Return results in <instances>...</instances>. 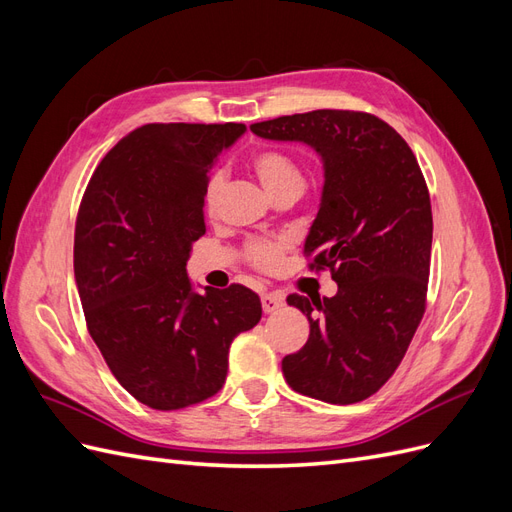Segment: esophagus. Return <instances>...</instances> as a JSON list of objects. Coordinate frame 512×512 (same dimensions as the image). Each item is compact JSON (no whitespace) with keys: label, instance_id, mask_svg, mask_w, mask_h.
<instances>
[{"label":"esophagus","instance_id":"obj_1","mask_svg":"<svg viewBox=\"0 0 512 512\" xmlns=\"http://www.w3.org/2000/svg\"><path fill=\"white\" fill-rule=\"evenodd\" d=\"M262 301V309H265L267 314L275 312V309H280L284 305V294L280 290H273V292H265L260 297Z\"/></svg>","mask_w":512,"mask_h":512}]
</instances>
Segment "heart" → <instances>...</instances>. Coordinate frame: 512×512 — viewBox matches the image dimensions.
Segmentation results:
<instances>
[{"label":"heart","mask_w":512,"mask_h":512,"mask_svg":"<svg viewBox=\"0 0 512 512\" xmlns=\"http://www.w3.org/2000/svg\"><path fill=\"white\" fill-rule=\"evenodd\" d=\"M252 168L256 177L260 179V183L265 185V190L275 198L286 192L299 194L303 190L305 179H303L301 164L286 151L271 149V147L260 149L252 156ZM224 183H226L224 170H213L205 183V192H203V207L207 213H215V209H218ZM288 247H290L288 239H275V241L254 239L250 243H245L243 256L254 269L273 273L282 267Z\"/></svg>","instance_id":"heart-1"}]
</instances>
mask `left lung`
<instances>
[{"label":"left lung","instance_id":"1","mask_svg":"<svg viewBox=\"0 0 512 512\" xmlns=\"http://www.w3.org/2000/svg\"><path fill=\"white\" fill-rule=\"evenodd\" d=\"M250 128L312 145L324 160L322 205L303 254L309 271H331L337 294H288L309 337L284 356V378L307 397L356 404L395 374L425 314L433 218L423 170L389 123L363 111L322 108Z\"/></svg>","mask_w":512,"mask_h":512}]
</instances>
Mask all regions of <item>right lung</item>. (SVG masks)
I'll list each match as a JSON object with an SVG mask.
<instances>
[{
	"mask_svg": "<svg viewBox=\"0 0 512 512\" xmlns=\"http://www.w3.org/2000/svg\"><path fill=\"white\" fill-rule=\"evenodd\" d=\"M243 123H147L106 153L81 198L74 277L87 331L108 369L153 410L218 393L228 348L262 316L241 284L196 294L185 275L205 235L203 192Z\"/></svg>",
	"mask_w": 512,
	"mask_h": 512,
	"instance_id": "1",
	"label": "right lung"
}]
</instances>
